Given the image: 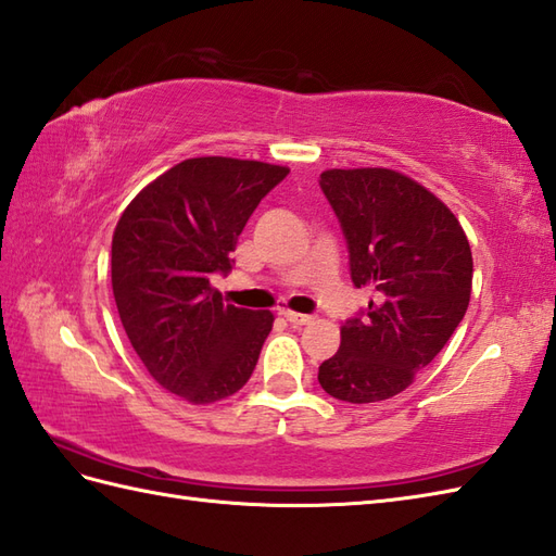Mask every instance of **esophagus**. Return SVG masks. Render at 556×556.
<instances>
[{
  "label": "esophagus",
  "instance_id": "1",
  "mask_svg": "<svg viewBox=\"0 0 556 556\" xmlns=\"http://www.w3.org/2000/svg\"><path fill=\"white\" fill-rule=\"evenodd\" d=\"M279 315H281L283 319H287L289 324H293V326H305V324L312 321L309 315H301V312H291V309H281Z\"/></svg>",
  "mask_w": 556,
  "mask_h": 556
}]
</instances>
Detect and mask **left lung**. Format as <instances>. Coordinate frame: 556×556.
<instances>
[{
  "label": "left lung",
  "instance_id": "1",
  "mask_svg": "<svg viewBox=\"0 0 556 556\" xmlns=\"http://www.w3.org/2000/svg\"><path fill=\"white\" fill-rule=\"evenodd\" d=\"M319 188L348 241L350 277L374 301L340 329L319 386L340 402L404 392L463 321L472 251L458 218L422 185L390 168H331Z\"/></svg>",
  "mask_w": 556,
  "mask_h": 556
}]
</instances>
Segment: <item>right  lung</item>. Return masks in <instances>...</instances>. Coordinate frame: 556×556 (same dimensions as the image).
Instances as JSON below:
<instances>
[{
    "instance_id": "obj_1",
    "label": "right lung",
    "mask_w": 556,
    "mask_h": 556,
    "mask_svg": "<svg viewBox=\"0 0 556 556\" xmlns=\"http://www.w3.org/2000/svg\"><path fill=\"white\" fill-rule=\"evenodd\" d=\"M289 176L230 156H197L168 168L126 206L112 237V293L126 336L150 376L190 404L247 386L273 312L225 305L211 275L230 253L261 199Z\"/></svg>"
}]
</instances>
